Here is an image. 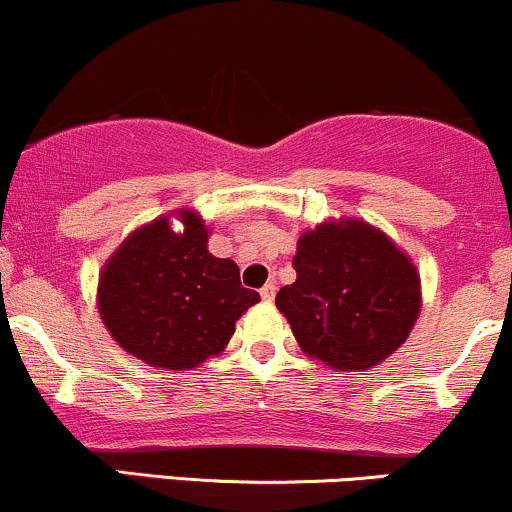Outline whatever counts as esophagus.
Returning a JSON list of instances; mask_svg holds the SVG:
<instances>
[{
  "instance_id": "34e87169",
  "label": "esophagus",
  "mask_w": 512,
  "mask_h": 512,
  "mask_svg": "<svg viewBox=\"0 0 512 512\" xmlns=\"http://www.w3.org/2000/svg\"><path fill=\"white\" fill-rule=\"evenodd\" d=\"M274 294H277V286H274L272 282L265 284V286H262V289H260L262 301H272V299H274Z\"/></svg>"
}]
</instances>
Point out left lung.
<instances>
[{
    "instance_id": "8db88e82",
    "label": "left lung",
    "mask_w": 512,
    "mask_h": 512,
    "mask_svg": "<svg viewBox=\"0 0 512 512\" xmlns=\"http://www.w3.org/2000/svg\"><path fill=\"white\" fill-rule=\"evenodd\" d=\"M296 282L277 308L301 350L340 372L393 355L420 313V277L381 230L362 221L323 223L299 238Z\"/></svg>"
}]
</instances>
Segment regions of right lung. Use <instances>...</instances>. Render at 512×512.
I'll return each mask as SVG.
<instances>
[{"instance_id": "add662e5", "label": "right lung", "mask_w": 512, "mask_h": 512, "mask_svg": "<svg viewBox=\"0 0 512 512\" xmlns=\"http://www.w3.org/2000/svg\"><path fill=\"white\" fill-rule=\"evenodd\" d=\"M184 230L167 218L148 223L106 262L99 313L126 352L153 367L192 369L218 355L260 294L240 284L233 260L209 252V230L184 213Z\"/></svg>"}]
</instances>
